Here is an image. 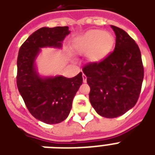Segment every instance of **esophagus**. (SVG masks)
<instances>
[{"label": "esophagus", "mask_w": 155, "mask_h": 155, "mask_svg": "<svg viewBox=\"0 0 155 155\" xmlns=\"http://www.w3.org/2000/svg\"><path fill=\"white\" fill-rule=\"evenodd\" d=\"M83 81H84V83H86L87 82V76L84 75V74H83Z\"/></svg>", "instance_id": "1"}]
</instances>
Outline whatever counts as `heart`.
Returning <instances> with one entry per match:
<instances>
[{
	"label": "heart",
	"instance_id": "heart-1",
	"mask_svg": "<svg viewBox=\"0 0 155 155\" xmlns=\"http://www.w3.org/2000/svg\"><path fill=\"white\" fill-rule=\"evenodd\" d=\"M114 44V38L110 33L101 30H92L75 41L74 48L81 54H89L92 63H101L110 54Z\"/></svg>",
	"mask_w": 155,
	"mask_h": 155
}]
</instances>
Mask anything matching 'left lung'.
I'll return each instance as SVG.
<instances>
[{"mask_svg":"<svg viewBox=\"0 0 155 155\" xmlns=\"http://www.w3.org/2000/svg\"><path fill=\"white\" fill-rule=\"evenodd\" d=\"M116 35L113 52L101 63L83 68L90 86V103L99 115L114 118L125 114L139 97L144 68L138 46L125 30L111 25Z\"/></svg>","mask_w":155,"mask_h":155,"instance_id":"obj_1","label":"left lung"}]
</instances>
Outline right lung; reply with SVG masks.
Instances as JSON below:
<instances>
[{
  "label": "right lung",
  "instance_id": "add662e5",
  "mask_svg": "<svg viewBox=\"0 0 155 155\" xmlns=\"http://www.w3.org/2000/svg\"><path fill=\"white\" fill-rule=\"evenodd\" d=\"M69 34L68 26L40 28L25 40L18 52V91L32 116L46 124H58L68 117L73 99L83 83L82 72L72 78L41 76L35 60L41 48H61Z\"/></svg>",
  "mask_w": 155,
  "mask_h": 155
}]
</instances>
